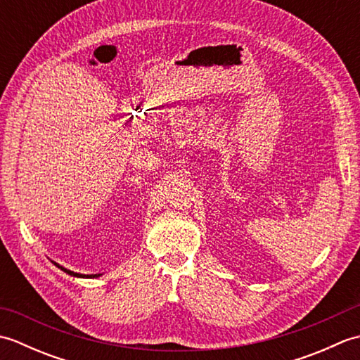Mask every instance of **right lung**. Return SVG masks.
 I'll list each match as a JSON object with an SVG mask.
<instances>
[{"mask_svg": "<svg viewBox=\"0 0 360 360\" xmlns=\"http://www.w3.org/2000/svg\"><path fill=\"white\" fill-rule=\"evenodd\" d=\"M53 264H56L57 267H60V269H62L63 272H66V274L72 275V277H91V278H94V277H101V275H102V274H94V275H83V274H77V272H72V271H70V269H66V267L60 266V264H57V263H53Z\"/></svg>", "mask_w": 360, "mask_h": 360, "instance_id": "obj_1", "label": "right lung"}]
</instances>
